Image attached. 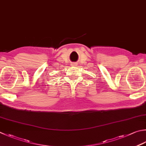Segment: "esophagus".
Here are the masks:
<instances>
[{
	"instance_id": "1",
	"label": "esophagus",
	"mask_w": 146,
	"mask_h": 146,
	"mask_svg": "<svg viewBox=\"0 0 146 146\" xmlns=\"http://www.w3.org/2000/svg\"><path fill=\"white\" fill-rule=\"evenodd\" d=\"M71 66H76V65L75 64V63H73L72 64H71Z\"/></svg>"
}]
</instances>
